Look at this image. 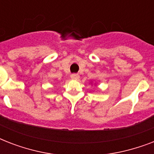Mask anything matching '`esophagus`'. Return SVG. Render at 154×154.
<instances>
[{
    "label": "esophagus",
    "instance_id": "obj_1",
    "mask_svg": "<svg viewBox=\"0 0 154 154\" xmlns=\"http://www.w3.org/2000/svg\"><path fill=\"white\" fill-rule=\"evenodd\" d=\"M79 75L77 74V73H72V75H71V78L73 80H77L79 79Z\"/></svg>",
    "mask_w": 154,
    "mask_h": 154
}]
</instances>
